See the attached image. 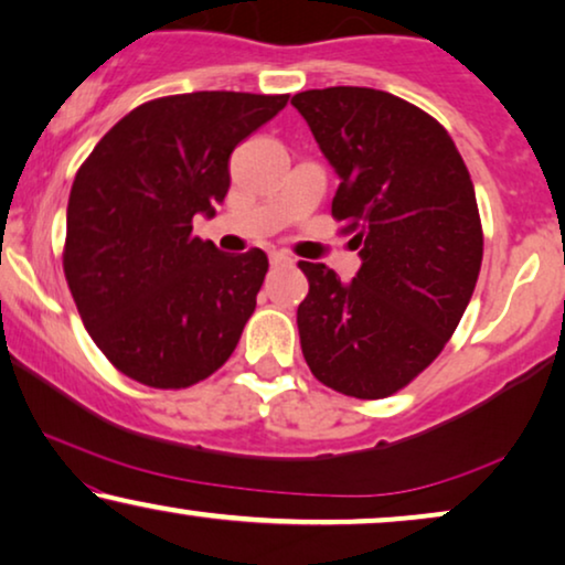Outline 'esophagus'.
Masks as SVG:
<instances>
[{
    "label": "esophagus",
    "mask_w": 565,
    "mask_h": 565,
    "mask_svg": "<svg viewBox=\"0 0 565 565\" xmlns=\"http://www.w3.org/2000/svg\"><path fill=\"white\" fill-rule=\"evenodd\" d=\"M291 263H295V258H291L289 253H281V250L270 253V266H291Z\"/></svg>",
    "instance_id": "obj_1"
}]
</instances>
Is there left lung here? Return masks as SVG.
<instances>
[{"label": "left lung", "instance_id": "obj_1", "mask_svg": "<svg viewBox=\"0 0 565 565\" xmlns=\"http://www.w3.org/2000/svg\"><path fill=\"white\" fill-rule=\"evenodd\" d=\"M291 105L341 178L333 216L361 258L351 281L299 260L302 353L322 385L377 401L439 356L470 302L483 260L476 188L452 137L401 97L328 87Z\"/></svg>", "mask_w": 565, "mask_h": 565}]
</instances>
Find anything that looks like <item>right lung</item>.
<instances>
[{"label": "right lung", "mask_w": 565, "mask_h": 565, "mask_svg": "<svg viewBox=\"0 0 565 565\" xmlns=\"http://www.w3.org/2000/svg\"><path fill=\"white\" fill-rule=\"evenodd\" d=\"M289 95L185 93L134 108L72 183L64 274L79 318L126 377L191 387L232 356L268 258L193 237L230 188V154Z\"/></svg>", "instance_id": "right-lung-1"}]
</instances>
